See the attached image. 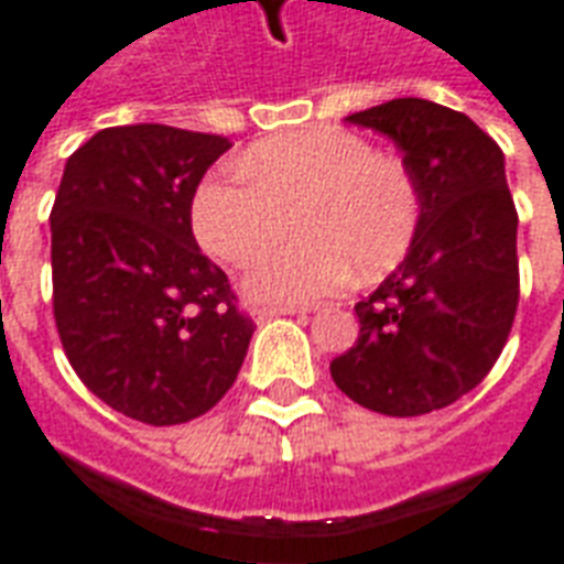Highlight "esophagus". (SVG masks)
Returning a JSON list of instances; mask_svg holds the SVG:
<instances>
[{
    "label": "esophagus",
    "mask_w": 564,
    "mask_h": 564,
    "mask_svg": "<svg viewBox=\"0 0 564 564\" xmlns=\"http://www.w3.org/2000/svg\"><path fill=\"white\" fill-rule=\"evenodd\" d=\"M307 314H311V307H257V311H253V319H257V323H265V319L271 317H307Z\"/></svg>",
    "instance_id": "obj_1"
}]
</instances>
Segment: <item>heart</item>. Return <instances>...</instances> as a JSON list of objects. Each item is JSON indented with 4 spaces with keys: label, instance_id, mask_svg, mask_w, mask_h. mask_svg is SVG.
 <instances>
[{
    "label": "heart",
    "instance_id": "obj_1",
    "mask_svg": "<svg viewBox=\"0 0 564 564\" xmlns=\"http://www.w3.org/2000/svg\"><path fill=\"white\" fill-rule=\"evenodd\" d=\"M241 177H208L193 198V226L210 257L250 265L292 228L305 239L259 260L247 293L269 305H305L359 278L390 271L416 232V193L402 165L354 132L307 129L259 144Z\"/></svg>",
    "mask_w": 564,
    "mask_h": 564
}]
</instances>
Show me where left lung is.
I'll return each mask as SVG.
<instances>
[{"label":"left lung","mask_w":564,"mask_h":564,"mask_svg":"<svg viewBox=\"0 0 564 564\" xmlns=\"http://www.w3.org/2000/svg\"><path fill=\"white\" fill-rule=\"evenodd\" d=\"M402 148L420 217L408 257L356 305L359 338L332 380L387 416L447 408L489 375L517 302V208L505 153L471 117L429 99H392L347 117Z\"/></svg>","instance_id":"1"}]
</instances>
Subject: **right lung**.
Wrapping results in <instances>:
<instances>
[{
	"instance_id": "1",
	"label": "right lung",
	"mask_w": 564,
	"mask_h": 564,
	"mask_svg": "<svg viewBox=\"0 0 564 564\" xmlns=\"http://www.w3.org/2000/svg\"><path fill=\"white\" fill-rule=\"evenodd\" d=\"M223 135L135 123L84 141L51 210L54 319L84 387L148 425L196 420L253 338L229 278L193 238L198 181Z\"/></svg>"
}]
</instances>
